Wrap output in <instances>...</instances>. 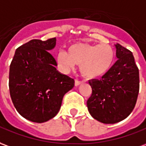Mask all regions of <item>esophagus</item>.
<instances>
[{"instance_id": "34e87169", "label": "esophagus", "mask_w": 146, "mask_h": 146, "mask_svg": "<svg viewBox=\"0 0 146 146\" xmlns=\"http://www.w3.org/2000/svg\"><path fill=\"white\" fill-rule=\"evenodd\" d=\"M82 84V81H80V80H75V86H79L80 84Z\"/></svg>"}]
</instances>
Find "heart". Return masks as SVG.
<instances>
[{
    "label": "heart",
    "mask_w": 146,
    "mask_h": 146,
    "mask_svg": "<svg viewBox=\"0 0 146 146\" xmlns=\"http://www.w3.org/2000/svg\"><path fill=\"white\" fill-rule=\"evenodd\" d=\"M115 50L111 45L78 42L69 46L67 53L58 50L56 53V62L64 73L74 70L76 64L80 65L84 76L96 78L110 71L115 64Z\"/></svg>",
    "instance_id": "1"
}]
</instances>
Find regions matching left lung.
Listing matches in <instances>:
<instances>
[{"instance_id":"1","label":"left lung","mask_w":146,"mask_h":146,"mask_svg":"<svg viewBox=\"0 0 146 146\" xmlns=\"http://www.w3.org/2000/svg\"><path fill=\"white\" fill-rule=\"evenodd\" d=\"M118 60L100 80H89L92 92L88 110L100 123H119L132 112L139 92V70L132 52L117 43Z\"/></svg>"}]
</instances>
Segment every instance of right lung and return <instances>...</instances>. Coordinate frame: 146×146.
<instances>
[{"instance_id": "add662e5", "label": "right lung", "mask_w": 146, "mask_h": 146, "mask_svg": "<svg viewBox=\"0 0 146 146\" xmlns=\"http://www.w3.org/2000/svg\"><path fill=\"white\" fill-rule=\"evenodd\" d=\"M56 38L32 39L16 49L9 68V92L20 115L34 123H44L58 113L64 95L74 80L56 70L50 54Z\"/></svg>"}]
</instances>
